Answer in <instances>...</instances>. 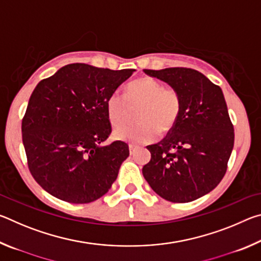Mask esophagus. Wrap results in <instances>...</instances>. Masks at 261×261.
I'll list each match as a JSON object with an SVG mask.
<instances>
[{
  "label": "esophagus",
  "mask_w": 261,
  "mask_h": 261,
  "mask_svg": "<svg viewBox=\"0 0 261 261\" xmlns=\"http://www.w3.org/2000/svg\"><path fill=\"white\" fill-rule=\"evenodd\" d=\"M136 148H137V147L135 146V145H129V149H130V154H131V155L135 153Z\"/></svg>",
  "instance_id": "34e87169"
}]
</instances>
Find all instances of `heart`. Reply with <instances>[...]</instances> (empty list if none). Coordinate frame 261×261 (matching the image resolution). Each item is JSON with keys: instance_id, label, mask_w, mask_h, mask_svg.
Listing matches in <instances>:
<instances>
[{"instance_id": "1", "label": "heart", "mask_w": 261, "mask_h": 261, "mask_svg": "<svg viewBox=\"0 0 261 261\" xmlns=\"http://www.w3.org/2000/svg\"><path fill=\"white\" fill-rule=\"evenodd\" d=\"M130 105L139 108L138 124L124 126L114 132L115 138L131 144H147L158 135H166L174 129L178 121L182 100L174 87H163L160 82L151 77H143L131 82L125 96L114 92L107 100V115L114 126L124 125L129 120Z\"/></svg>"}]
</instances>
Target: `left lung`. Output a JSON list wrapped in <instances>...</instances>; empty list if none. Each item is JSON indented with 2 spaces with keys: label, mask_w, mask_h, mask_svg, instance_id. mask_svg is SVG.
<instances>
[{
  "label": "left lung",
  "mask_w": 261,
  "mask_h": 261,
  "mask_svg": "<svg viewBox=\"0 0 261 261\" xmlns=\"http://www.w3.org/2000/svg\"><path fill=\"white\" fill-rule=\"evenodd\" d=\"M178 91L182 109L174 129L148 145L143 175L154 192L171 202H189L218 187L233 147V125L220 86L197 70H147Z\"/></svg>",
  "instance_id": "left-lung-1"
}]
</instances>
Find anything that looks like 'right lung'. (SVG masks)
I'll list each match as a JSON object with an SVG mask.
<instances>
[{
  "mask_svg": "<svg viewBox=\"0 0 261 261\" xmlns=\"http://www.w3.org/2000/svg\"><path fill=\"white\" fill-rule=\"evenodd\" d=\"M134 71L72 63L34 88L23 144L31 174L51 196L87 204L112 188L129 146L121 140L101 146L112 132L107 100Z\"/></svg>",
  "mask_w": 261,
  "mask_h": 261,
  "instance_id": "obj_1",
  "label": "right lung"
}]
</instances>
